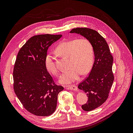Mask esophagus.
<instances>
[{
    "label": "esophagus",
    "mask_w": 133,
    "mask_h": 133,
    "mask_svg": "<svg viewBox=\"0 0 133 133\" xmlns=\"http://www.w3.org/2000/svg\"><path fill=\"white\" fill-rule=\"evenodd\" d=\"M66 88L67 89H68V90H73L74 91H77V87L75 85H66Z\"/></svg>",
    "instance_id": "esophagus-1"
}]
</instances>
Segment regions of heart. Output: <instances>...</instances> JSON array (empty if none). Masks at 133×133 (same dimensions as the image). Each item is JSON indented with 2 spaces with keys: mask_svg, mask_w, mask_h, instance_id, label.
<instances>
[{
  "mask_svg": "<svg viewBox=\"0 0 133 133\" xmlns=\"http://www.w3.org/2000/svg\"><path fill=\"white\" fill-rule=\"evenodd\" d=\"M56 51L61 56L69 59L70 69L62 73L60 77V82L64 84L76 81L81 74H87L94 62V49L90 41L85 38L64 41L56 47ZM54 60L52 54H48L45 58V65L49 72L57 76L58 71Z\"/></svg>",
  "mask_w": 133,
  "mask_h": 133,
  "instance_id": "obj_1",
  "label": "heart"
}]
</instances>
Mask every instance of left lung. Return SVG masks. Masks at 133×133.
Wrapping results in <instances>:
<instances>
[{
	"mask_svg": "<svg viewBox=\"0 0 133 133\" xmlns=\"http://www.w3.org/2000/svg\"><path fill=\"white\" fill-rule=\"evenodd\" d=\"M70 33L79 34L89 39L94 49L95 60L92 69L78 86L88 97L86 104L82 106V109L90 111L104 104L109 97L114 81L112 70L114 59L105 39L97 31L88 28H76Z\"/></svg>",
	"mask_w": 133,
	"mask_h": 133,
	"instance_id": "8db88e82",
	"label": "left lung"
}]
</instances>
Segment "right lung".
<instances>
[{
  "mask_svg": "<svg viewBox=\"0 0 133 133\" xmlns=\"http://www.w3.org/2000/svg\"><path fill=\"white\" fill-rule=\"evenodd\" d=\"M61 37L47 34L31 37L19 50L15 63L14 91L24 109L37 116L52 115L58 94L63 90L55 84L45 65L49 47Z\"/></svg>",
  "mask_w": 133,
  "mask_h": 133,
  "instance_id": "1",
  "label": "right lung"
}]
</instances>
